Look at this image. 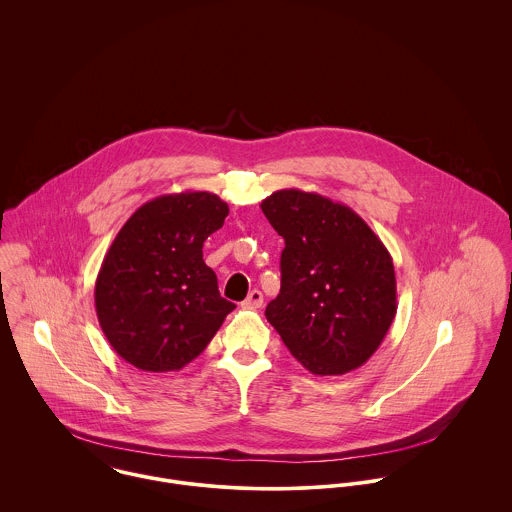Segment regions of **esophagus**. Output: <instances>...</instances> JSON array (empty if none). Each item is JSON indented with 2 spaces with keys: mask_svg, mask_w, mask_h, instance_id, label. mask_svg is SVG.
Listing matches in <instances>:
<instances>
[{
  "mask_svg": "<svg viewBox=\"0 0 512 512\" xmlns=\"http://www.w3.org/2000/svg\"><path fill=\"white\" fill-rule=\"evenodd\" d=\"M262 305H264V295L260 290H252L248 293V297L242 301V307H246V309H258Z\"/></svg>",
  "mask_w": 512,
  "mask_h": 512,
  "instance_id": "esophagus-1",
  "label": "esophagus"
}]
</instances>
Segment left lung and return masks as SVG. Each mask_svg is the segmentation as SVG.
Here are the masks:
<instances>
[{
    "label": "left lung",
    "instance_id": "1",
    "mask_svg": "<svg viewBox=\"0 0 512 512\" xmlns=\"http://www.w3.org/2000/svg\"><path fill=\"white\" fill-rule=\"evenodd\" d=\"M260 207L286 242L266 319L311 374L365 365L398 307L390 252L353 209L317 193L282 189Z\"/></svg>",
    "mask_w": 512,
    "mask_h": 512
}]
</instances>
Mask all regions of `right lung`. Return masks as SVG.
<instances>
[{
	"mask_svg": "<svg viewBox=\"0 0 512 512\" xmlns=\"http://www.w3.org/2000/svg\"><path fill=\"white\" fill-rule=\"evenodd\" d=\"M228 217L207 191L161 195L116 234L96 278L94 303L112 349L146 372L197 359L236 307L220 297L203 242Z\"/></svg>",
	"mask_w": 512,
	"mask_h": 512,
	"instance_id": "1",
	"label": "right lung"
}]
</instances>
